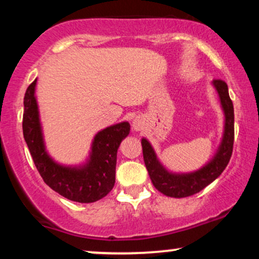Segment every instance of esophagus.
Returning a JSON list of instances; mask_svg holds the SVG:
<instances>
[{"label":"esophagus","mask_w":259,"mask_h":259,"mask_svg":"<svg viewBox=\"0 0 259 259\" xmlns=\"http://www.w3.org/2000/svg\"><path fill=\"white\" fill-rule=\"evenodd\" d=\"M145 126V120L142 119V118H135L133 121V129L135 130V132H141L142 129H144Z\"/></svg>","instance_id":"1"}]
</instances>
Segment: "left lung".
Returning <instances> with one entry per match:
<instances>
[{"instance_id": "left-lung-1", "label": "left lung", "mask_w": 259, "mask_h": 259, "mask_svg": "<svg viewBox=\"0 0 259 259\" xmlns=\"http://www.w3.org/2000/svg\"><path fill=\"white\" fill-rule=\"evenodd\" d=\"M217 92L219 95L221 105L225 115L224 134L217 153L212 159L198 170L192 173H171L163 167L157 158L152 146L146 139L141 140L142 153H144L145 165L153 186L169 197L183 198L200 192L207 185L223 173L231 158L234 146V106L230 100L227 82L221 79L213 80Z\"/></svg>"}]
</instances>
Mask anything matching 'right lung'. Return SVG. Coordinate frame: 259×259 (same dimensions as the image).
<instances>
[{
  "instance_id": "right-lung-1",
  "label": "right lung",
  "mask_w": 259,
  "mask_h": 259,
  "mask_svg": "<svg viewBox=\"0 0 259 259\" xmlns=\"http://www.w3.org/2000/svg\"><path fill=\"white\" fill-rule=\"evenodd\" d=\"M36 79L26 89L23 114V134L26 145L45 183L70 201L91 203L101 200L115 183L117 151L121 140L130 133L127 121L114 124L96 134L90 158L80 167L58 164L47 153L35 97Z\"/></svg>"
}]
</instances>
